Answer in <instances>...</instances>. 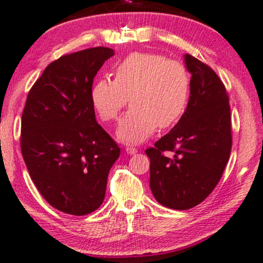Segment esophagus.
I'll return each instance as SVG.
<instances>
[{
  "label": "esophagus",
  "instance_id": "34e87169",
  "mask_svg": "<svg viewBox=\"0 0 263 263\" xmlns=\"http://www.w3.org/2000/svg\"><path fill=\"white\" fill-rule=\"evenodd\" d=\"M125 151L128 154H130V155H134V154L138 153V149H137V147H134V146H126Z\"/></svg>",
  "mask_w": 263,
  "mask_h": 263
}]
</instances>
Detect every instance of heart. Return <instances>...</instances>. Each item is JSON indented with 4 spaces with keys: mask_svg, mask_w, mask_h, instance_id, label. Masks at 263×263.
Masks as SVG:
<instances>
[{
    "mask_svg": "<svg viewBox=\"0 0 263 263\" xmlns=\"http://www.w3.org/2000/svg\"><path fill=\"white\" fill-rule=\"evenodd\" d=\"M191 76L181 61L154 52H132L114 67V79L102 77L91 91L92 106L104 122L120 119L117 137L141 143L157 126L168 128L181 119L190 100Z\"/></svg>",
    "mask_w": 263,
    "mask_h": 263,
    "instance_id": "obj_1",
    "label": "heart"
}]
</instances>
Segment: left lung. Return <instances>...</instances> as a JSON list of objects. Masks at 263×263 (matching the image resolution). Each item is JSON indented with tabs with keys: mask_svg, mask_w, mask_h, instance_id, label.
<instances>
[{
	"mask_svg": "<svg viewBox=\"0 0 263 263\" xmlns=\"http://www.w3.org/2000/svg\"><path fill=\"white\" fill-rule=\"evenodd\" d=\"M191 75L186 112L171 132L145 150L150 188L160 204L186 211L202 203L220 181L230 157L231 117L224 83L208 65L184 55ZM171 151L174 155H164Z\"/></svg>",
	"mask_w": 263,
	"mask_h": 263,
	"instance_id": "obj_1",
	"label": "left lung"
}]
</instances>
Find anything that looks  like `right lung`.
Masks as SVG:
<instances>
[{"mask_svg":"<svg viewBox=\"0 0 263 263\" xmlns=\"http://www.w3.org/2000/svg\"><path fill=\"white\" fill-rule=\"evenodd\" d=\"M114 50L63 55L43 71L22 114L21 150L30 178L51 206L71 215L100 208L120 149L98 124L92 83Z\"/></svg>","mask_w":263,"mask_h":263,"instance_id":"right-lung-1","label":"right lung"}]
</instances>
